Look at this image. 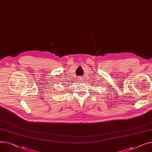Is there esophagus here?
Masks as SVG:
<instances>
[{
    "label": "esophagus",
    "instance_id": "obj_1",
    "mask_svg": "<svg viewBox=\"0 0 152 152\" xmlns=\"http://www.w3.org/2000/svg\"><path fill=\"white\" fill-rule=\"evenodd\" d=\"M78 81H79V82H82L83 80V78L82 77H79L78 78Z\"/></svg>",
    "mask_w": 152,
    "mask_h": 152
}]
</instances>
